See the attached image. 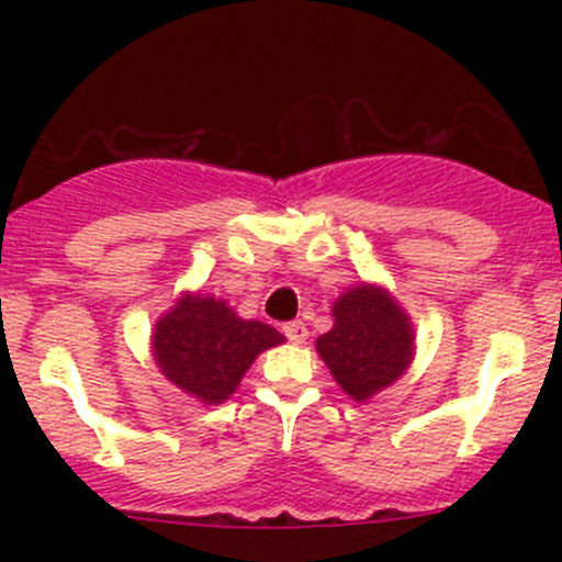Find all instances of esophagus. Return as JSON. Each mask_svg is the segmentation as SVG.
Masks as SVG:
<instances>
[{
    "instance_id": "1",
    "label": "esophagus",
    "mask_w": 562,
    "mask_h": 562,
    "mask_svg": "<svg viewBox=\"0 0 562 562\" xmlns=\"http://www.w3.org/2000/svg\"><path fill=\"white\" fill-rule=\"evenodd\" d=\"M282 333H285L290 344H295V346L303 344V340H306V335H308L306 325H303V322H288V325L282 327Z\"/></svg>"
}]
</instances>
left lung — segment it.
<instances>
[{
	"mask_svg": "<svg viewBox=\"0 0 562 562\" xmlns=\"http://www.w3.org/2000/svg\"><path fill=\"white\" fill-rule=\"evenodd\" d=\"M333 330L317 338V353L353 402H367L404 375L415 330L389 290L370 282L346 290L333 303Z\"/></svg>",
	"mask_w": 562,
	"mask_h": 562,
	"instance_id": "8db88e82",
	"label": "left lung"
}]
</instances>
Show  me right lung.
<instances>
[{
    "label": "right lung",
    "mask_w": 562,
    "mask_h": 562,
    "mask_svg": "<svg viewBox=\"0 0 562 562\" xmlns=\"http://www.w3.org/2000/svg\"><path fill=\"white\" fill-rule=\"evenodd\" d=\"M285 344V335L259 319H240L214 295L184 293L156 322L153 357L177 389L203 404H222L237 391L254 359Z\"/></svg>",
    "instance_id": "right-lung-1"
}]
</instances>
